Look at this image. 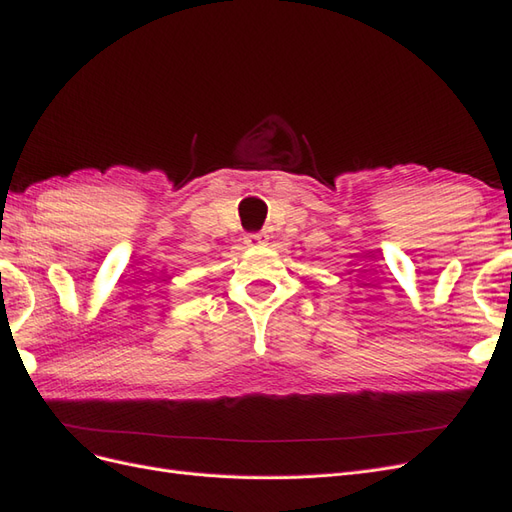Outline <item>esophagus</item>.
<instances>
[{"mask_svg":"<svg viewBox=\"0 0 512 512\" xmlns=\"http://www.w3.org/2000/svg\"><path fill=\"white\" fill-rule=\"evenodd\" d=\"M244 242H246L248 246H264V244L268 242V233H264V231H259V233H246Z\"/></svg>","mask_w":512,"mask_h":512,"instance_id":"1","label":"esophagus"}]
</instances>
